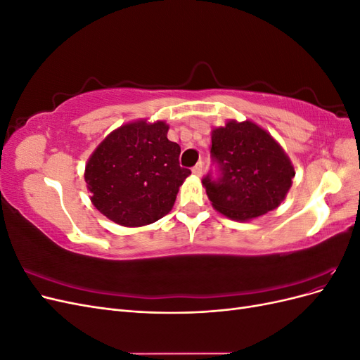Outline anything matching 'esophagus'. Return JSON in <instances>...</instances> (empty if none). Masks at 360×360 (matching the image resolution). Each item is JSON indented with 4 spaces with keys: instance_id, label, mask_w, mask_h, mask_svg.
<instances>
[{
    "instance_id": "34e87169",
    "label": "esophagus",
    "mask_w": 360,
    "mask_h": 360,
    "mask_svg": "<svg viewBox=\"0 0 360 360\" xmlns=\"http://www.w3.org/2000/svg\"><path fill=\"white\" fill-rule=\"evenodd\" d=\"M192 174H193V176H197V177L201 176V174H202V162L197 163V165L192 168Z\"/></svg>"
}]
</instances>
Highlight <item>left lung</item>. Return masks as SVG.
<instances>
[{"mask_svg":"<svg viewBox=\"0 0 360 360\" xmlns=\"http://www.w3.org/2000/svg\"><path fill=\"white\" fill-rule=\"evenodd\" d=\"M212 158L221 177L202 180L213 209L237 222L257 219L285 200L296 176L288 155L266 129L228 120L212 130Z\"/></svg>","mask_w":360,"mask_h":360,"instance_id":"1","label":"left lung"}]
</instances>
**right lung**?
I'll return each instance as SVG.
<instances>
[{"mask_svg": "<svg viewBox=\"0 0 360 360\" xmlns=\"http://www.w3.org/2000/svg\"><path fill=\"white\" fill-rule=\"evenodd\" d=\"M169 126L147 118L122 124L96 147L84 179L93 205L129 228L168 214L191 171L179 165L180 146L167 138Z\"/></svg>", "mask_w": 360, "mask_h": 360, "instance_id": "obj_1", "label": "right lung"}]
</instances>
